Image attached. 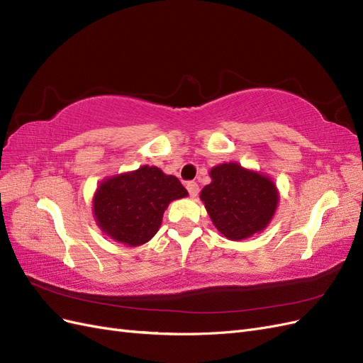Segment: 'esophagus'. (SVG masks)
Masks as SVG:
<instances>
[{
	"label": "esophagus",
	"instance_id": "obj_1",
	"mask_svg": "<svg viewBox=\"0 0 363 363\" xmlns=\"http://www.w3.org/2000/svg\"><path fill=\"white\" fill-rule=\"evenodd\" d=\"M186 189L189 191V195L192 196V199H195V196L199 195V192H200V186L196 182H189L188 184H186Z\"/></svg>",
	"mask_w": 363,
	"mask_h": 363
}]
</instances>
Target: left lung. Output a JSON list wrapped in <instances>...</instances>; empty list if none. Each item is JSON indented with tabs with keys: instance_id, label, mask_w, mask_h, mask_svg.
<instances>
[{
	"instance_id": "1",
	"label": "left lung",
	"mask_w": 363,
	"mask_h": 363,
	"mask_svg": "<svg viewBox=\"0 0 363 363\" xmlns=\"http://www.w3.org/2000/svg\"><path fill=\"white\" fill-rule=\"evenodd\" d=\"M201 200L212 223L225 238L245 239L265 228L276 212L279 194L262 174L238 163H223L211 171Z\"/></svg>"
}]
</instances>
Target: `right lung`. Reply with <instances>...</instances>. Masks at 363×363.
Instances as JSON below:
<instances>
[{"label": "right lung", "mask_w": 363, "mask_h": 363, "mask_svg": "<svg viewBox=\"0 0 363 363\" xmlns=\"http://www.w3.org/2000/svg\"><path fill=\"white\" fill-rule=\"evenodd\" d=\"M186 195L177 177L142 167L103 182L94 196V213L104 233L136 247L157 233L168 204Z\"/></svg>", "instance_id": "right-lung-1"}]
</instances>
